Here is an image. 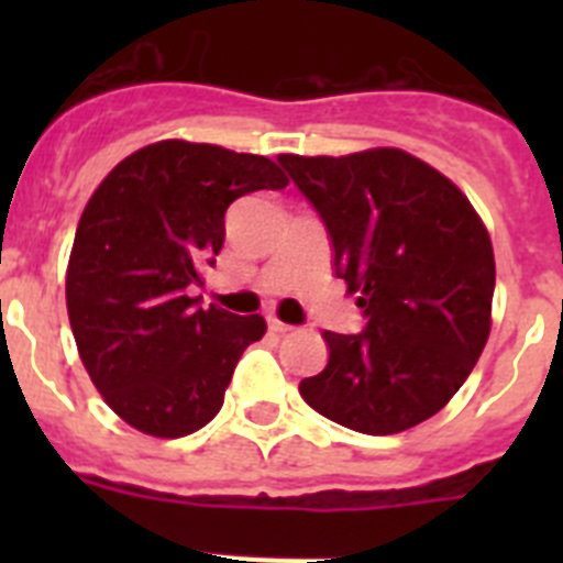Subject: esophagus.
Instances as JSON below:
<instances>
[{
    "label": "esophagus",
    "mask_w": 563,
    "mask_h": 563,
    "mask_svg": "<svg viewBox=\"0 0 563 563\" xmlns=\"http://www.w3.org/2000/svg\"><path fill=\"white\" fill-rule=\"evenodd\" d=\"M267 327H271V332H276V335H285V332L292 330L290 324H285V321H278L276 316H267Z\"/></svg>",
    "instance_id": "1"
}]
</instances>
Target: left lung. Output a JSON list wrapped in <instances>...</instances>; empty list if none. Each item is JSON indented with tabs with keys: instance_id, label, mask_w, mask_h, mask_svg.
Segmentation results:
<instances>
[{
	"instance_id": "obj_1",
	"label": "left lung",
	"mask_w": 563,
	"mask_h": 563,
	"mask_svg": "<svg viewBox=\"0 0 563 563\" xmlns=\"http://www.w3.org/2000/svg\"><path fill=\"white\" fill-rule=\"evenodd\" d=\"M327 228L335 276L366 327L324 332L330 361L305 377L307 406L361 434H400L460 391L490 332L496 265L465 194L400 148L282 154Z\"/></svg>"
}]
</instances>
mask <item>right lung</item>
I'll list each match as a JSON object with an SVG mask.
<instances>
[{"label": "right lung", "mask_w": 563, "mask_h": 563, "mask_svg": "<svg viewBox=\"0 0 563 563\" xmlns=\"http://www.w3.org/2000/svg\"><path fill=\"white\" fill-rule=\"evenodd\" d=\"M287 186L262 154L161 141L121 161L89 197L67 267L78 355L109 409L152 437H186L217 417L262 316L186 296L225 242V211Z\"/></svg>", "instance_id": "add662e5"}]
</instances>
